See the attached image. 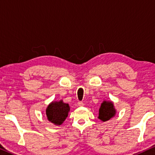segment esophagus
<instances>
[{
  "instance_id": "34e87169",
  "label": "esophagus",
  "mask_w": 155,
  "mask_h": 155,
  "mask_svg": "<svg viewBox=\"0 0 155 155\" xmlns=\"http://www.w3.org/2000/svg\"><path fill=\"white\" fill-rule=\"evenodd\" d=\"M78 105L79 106V107H83L84 104H83V102H82V101H79V102L78 103Z\"/></svg>"
}]
</instances>
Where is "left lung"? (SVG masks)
Here are the masks:
<instances>
[{"instance_id": "left-lung-1", "label": "left lung", "mask_w": 155, "mask_h": 155, "mask_svg": "<svg viewBox=\"0 0 155 155\" xmlns=\"http://www.w3.org/2000/svg\"><path fill=\"white\" fill-rule=\"evenodd\" d=\"M116 110L114 107L113 101L104 100L101 104V107L99 109L98 118L103 122L107 121L115 116Z\"/></svg>"}]
</instances>
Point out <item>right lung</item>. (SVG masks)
Here are the masks:
<instances>
[{
    "mask_svg": "<svg viewBox=\"0 0 155 155\" xmlns=\"http://www.w3.org/2000/svg\"><path fill=\"white\" fill-rule=\"evenodd\" d=\"M71 110L68 104L63 100L52 101L46 109V115L48 121L56 126H61L65 121Z\"/></svg>",
    "mask_w": 155,
    "mask_h": 155,
    "instance_id": "right-lung-1",
    "label": "right lung"
}]
</instances>
